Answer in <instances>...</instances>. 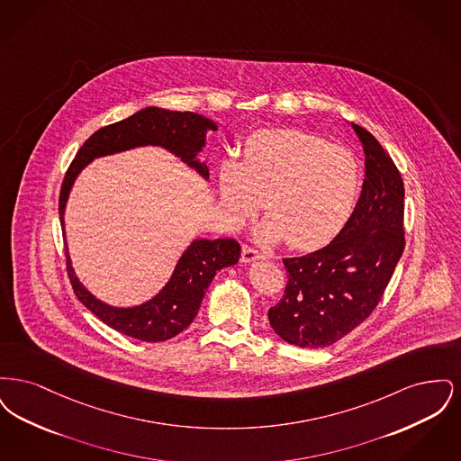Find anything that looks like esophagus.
<instances>
[{"label":"esophagus","mask_w":461,"mask_h":461,"mask_svg":"<svg viewBox=\"0 0 461 461\" xmlns=\"http://www.w3.org/2000/svg\"><path fill=\"white\" fill-rule=\"evenodd\" d=\"M259 259H264V256L259 250H256L252 247H247V245L243 247V250H241V261L243 263H254V261H259Z\"/></svg>","instance_id":"34e87169"}]
</instances>
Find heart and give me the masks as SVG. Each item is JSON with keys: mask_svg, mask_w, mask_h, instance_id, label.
<instances>
[{"mask_svg": "<svg viewBox=\"0 0 461 461\" xmlns=\"http://www.w3.org/2000/svg\"><path fill=\"white\" fill-rule=\"evenodd\" d=\"M361 188L352 152L320 136L276 130L247 140L240 160L220 171V198L233 224L250 218L263 200L266 241L285 239L294 249H316L348 222Z\"/></svg>", "mask_w": 461, "mask_h": 461, "instance_id": "obj_1", "label": "heart"}]
</instances>
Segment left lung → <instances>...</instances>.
<instances>
[{
	"label": "left lung",
	"mask_w": 461,
	"mask_h": 461,
	"mask_svg": "<svg viewBox=\"0 0 461 461\" xmlns=\"http://www.w3.org/2000/svg\"><path fill=\"white\" fill-rule=\"evenodd\" d=\"M365 154V181L351 218L327 247L284 259L288 282L269 325L292 346L327 348L380 303L404 250V185L372 132L351 122Z\"/></svg>",
	"instance_id": "obj_1"
}]
</instances>
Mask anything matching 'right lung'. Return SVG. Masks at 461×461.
I'll use <instances>...</instances> for the list:
<instances>
[{
  "label": "right lung",
  "mask_w": 461,
  "mask_h": 461,
  "mask_svg": "<svg viewBox=\"0 0 461 461\" xmlns=\"http://www.w3.org/2000/svg\"><path fill=\"white\" fill-rule=\"evenodd\" d=\"M207 131H218V124L195 112L147 107L131 117L93 132L72 160L62 183L59 212L66 239V205L70 190L81 171L93 158L121 154L140 147H160L176 155L197 175L209 179V167L198 154L205 147ZM240 243L233 239L192 241L181 254L167 284L152 299L131 307L110 306L96 299L83 285L67 254V273L77 299L110 329L143 342H162L186 329L197 316L202 299L222 267L239 263Z\"/></svg>",
  "instance_id": "add662e5"
}]
</instances>
